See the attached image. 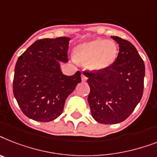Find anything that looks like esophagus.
Returning a JSON list of instances; mask_svg holds the SVG:
<instances>
[{
  "mask_svg": "<svg viewBox=\"0 0 157 157\" xmlns=\"http://www.w3.org/2000/svg\"><path fill=\"white\" fill-rule=\"evenodd\" d=\"M81 77H82V80L83 81V82H85V81L86 80V78H87L86 75H85L83 73H82V75H81Z\"/></svg>",
  "mask_w": 157,
  "mask_h": 157,
  "instance_id": "esophagus-1",
  "label": "esophagus"
}]
</instances>
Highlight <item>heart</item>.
Here are the masks:
<instances>
[{"mask_svg":"<svg viewBox=\"0 0 157 157\" xmlns=\"http://www.w3.org/2000/svg\"><path fill=\"white\" fill-rule=\"evenodd\" d=\"M117 56V46L113 41L96 39L78 45L75 50V59L79 62H89L95 71L105 70L110 66Z\"/></svg>","mask_w":157,"mask_h":157,"instance_id":"obj_1","label":"heart"}]
</instances>
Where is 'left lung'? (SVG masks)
<instances>
[{
	"mask_svg": "<svg viewBox=\"0 0 157 157\" xmlns=\"http://www.w3.org/2000/svg\"><path fill=\"white\" fill-rule=\"evenodd\" d=\"M119 45L113 63L101 71H86L91 115L101 124L125 121L135 110L144 93L145 66L137 49L126 40L111 36Z\"/></svg>",
	"mask_w": 157,
	"mask_h": 157,
	"instance_id": "8db88e82",
	"label": "left lung"
}]
</instances>
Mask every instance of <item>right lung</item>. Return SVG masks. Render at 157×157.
<instances>
[{
	"label": "right lung",
	"instance_id": "1",
	"mask_svg": "<svg viewBox=\"0 0 157 157\" xmlns=\"http://www.w3.org/2000/svg\"><path fill=\"white\" fill-rule=\"evenodd\" d=\"M68 37L41 39L22 53L15 66L13 96L22 112L35 121L47 122L63 112L65 101L81 82V73L62 74L60 61H68Z\"/></svg>",
	"mask_w": 157,
	"mask_h": 157
}]
</instances>
